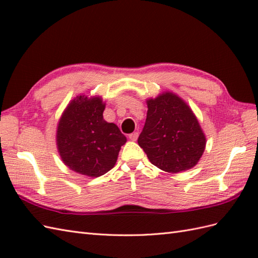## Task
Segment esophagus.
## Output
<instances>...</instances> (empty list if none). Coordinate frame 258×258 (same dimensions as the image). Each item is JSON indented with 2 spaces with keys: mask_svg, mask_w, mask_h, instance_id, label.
<instances>
[{
  "mask_svg": "<svg viewBox=\"0 0 258 258\" xmlns=\"http://www.w3.org/2000/svg\"><path fill=\"white\" fill-rule=\"evenodd\" d=\"M138 138H139V132H133L128 135V139L131 141H136L138 140Z\"/></svg>",
  "mask_w": 258,
  "mask_h": 258,
  "instance_id": "obj_1",
  "label": "esophagus"
}]
</instances>
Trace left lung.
Wrapping results in <instances>:
<instances>
[{"instance_id": "obj_1", "label": "left lung", "mask_w": 258, "mask_h": 258, "mask_svg": "<svg viewBox=\"0 0 258 258\" xmlns=\"http://www.w3.org/2000/svg\"><path fill=\"white\" fill-rule=\"evenodd\" d=\"M147 116L139 145L153 165L169 173L191 168L204 153L206 139L191 109L165 93L147 101Z\"/></svg>"}]
</instances>
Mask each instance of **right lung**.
<instances>
[{"label":"right lung","instance_id":"add662e5","mask_svg":"<svg viewBox=\"0 0 258 258\" xmlns=\"http://www.w3.org/2000/svg\"><path fill=\"white\" fill-rule=\"evenodd\" d=\"M101 97L78 96L65 109L57 127V147L65 165L98 177L113 168L126 138L114 123L103 119Z\"/></svg>","mask_w":258,"mask_h":258}]
</instances>
